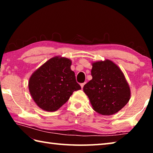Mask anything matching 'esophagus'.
Listing matches in <instances>:
<instances>
[{"label":"esophagus","instance_id":"34e87169","mask_svg":"<svg viewBox=\"0 0 153 153\" xmlns=\"http://www.w3.org/2000/svg\"><path fill=\"white\" fill-rule=\"evenodd\" d=\"M84 84H85V83H82V84H80V86H81V88H82V89L83 88V87H84Z\"/></svg>","mask_w":153,"mask_h":153}]
</instances>
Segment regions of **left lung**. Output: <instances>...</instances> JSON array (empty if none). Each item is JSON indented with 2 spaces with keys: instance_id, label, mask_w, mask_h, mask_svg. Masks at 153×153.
Wrapping results in <instances>:
<instances>
[{
  "instance_id": "8db88e82",
  "label": "left lung",
  "mask_w": 153,
  "mask_h": 153,
  "mask_svg": "<svg viewBox=\"0 0 153 153\" xmlns=\"http://www.w3.org/2000/svg\"><path fill=\"white\" fill-rule=\"evenodd\" d=\"M92 79L83 90L92 108L102 115H111L125 107L130 99V88L122 71L112 61L92 63Z\"/></svg>"
}]
</instances>
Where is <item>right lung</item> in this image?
Here are the masks:
<instances>
[{"label":"right lung","instance_id":"obj_1","mask_svg":"<svg viewBox=\"0 0 153 153\" xmlns=\"http://www.w3.org/2000/svg\"><path fill=\"white\" fill-rule=\"evenodd\" d=\"M69 59L56 56L36 69L30 77L28 88L33 101L42 110L57 111L73 94L81 89Z\"/></svg>","mask_w":153,"mask_h":153}]
</instances>
